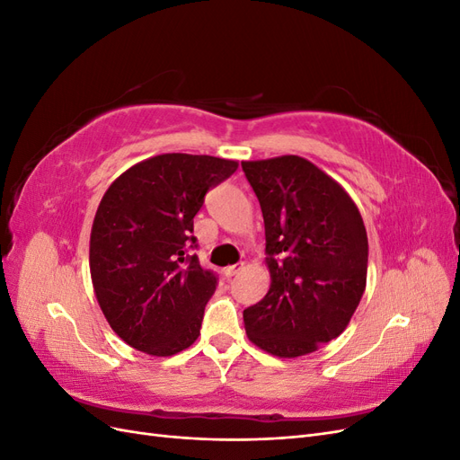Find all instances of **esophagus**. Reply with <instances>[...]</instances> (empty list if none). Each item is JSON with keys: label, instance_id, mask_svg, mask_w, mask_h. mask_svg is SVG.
<instances>
[{"label": "esophagus", "instance_id": "34e87169", "mask_svg": "<svg viewBox=\"0 0 460 460\" xmlns=\"http://www.w3.org/2000/svg\"><path fill=\"white\" fill-rule=\"evenodd\" d=\"M242 267H243V262H240V264H232V267H226V269H225V274H226L228 278H232V276H235V274H238V272L242 270Z\"/></svg>", "mask_w": 460, "mask_h": 460}]
</instances>
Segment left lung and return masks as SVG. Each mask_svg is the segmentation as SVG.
I'll return each instance as SVG.
<instances>
[{"label": "left lung", "instance_id": "left-lung-1", "mask_svg": "<svg viewBox=\"0 0 460 460\" xmlns=\"http://www.w3.org/2000/svg\"><path fill=\"white\" fill-rule=\"evenodd\" d=\"M261 203L270 289L243 311L247 338L301 357L338 338L365 294L368 238L347 191L311 161H243Z\"/></svg>", "mask_w": 460, "mask_h": 460}]
</instances>
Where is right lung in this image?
Masks as SVG:
<instances>
[{"label": "right lung", "mask_w": 460, "mask_h": 460, "mask_svg": "<svg viewBox=\"0 0 460 460\" xmlns=\"http://www.w3.org/2000/svg\"><path fill=\"white\" fill-rule=\"evenodd\" d=\"M238 163L164 153L109 186L90 235L97 303L117 336L137 351L176 355L198 340L218 278L199 264L193 217L207 191Z\"/></svg>", "instance_id": "add662e5"}]
</instances>
